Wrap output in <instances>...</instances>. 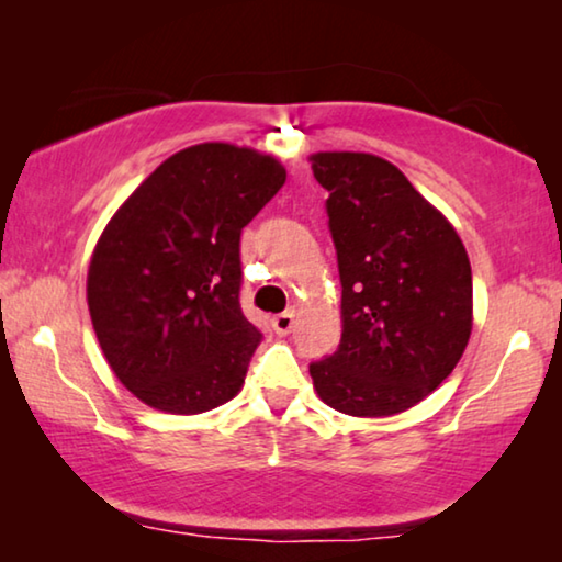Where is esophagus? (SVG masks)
Instances as JSON below:
<instances>
[{
  "label": "esophagus",
  "instance_id": "esophagus-1",
  "mask_svg": "<svg viewBox=\"0 0 562 562\" xmlns=\"http://www.w3.org/2000/svg\"><path fill=\"white\" fill-rule=\"evenodd\" d=\"M271 327L276 335H289L291 327H294V312H283V314H276L271 319Z\"/></svg>",
  "mask_w": 562,
  "mask_h": 562
}]
</instances>
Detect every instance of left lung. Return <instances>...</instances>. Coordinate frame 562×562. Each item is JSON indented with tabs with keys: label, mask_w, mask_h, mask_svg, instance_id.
<instances>
[{
	"label": "left lung",
	"mask_w": 562,
	"mask_h": 562,
	"mask_svg": "<svg viewBox=\"0 0 562 562\" xmlns=\"http://www.w3.org/2000/svg\"><path fill=\"white\" fill-rule=\"evenodd\" d=\"M342 283V337L310 366L322 402L391 417L452 373L473 327L471 260L456 227L394 164L314 153Z\"/></svg>",
	"instance_id": "left-lung-1"
}]
</instances>
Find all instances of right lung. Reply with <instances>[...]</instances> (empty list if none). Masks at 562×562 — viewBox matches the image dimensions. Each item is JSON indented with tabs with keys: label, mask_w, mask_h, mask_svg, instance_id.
<instances>
[{
	"label": "right lung",
	"mask_w": 562,
	"mask_h": 562,
	"mask_svg": "<svg viewBox=\"0 0 562 562\" xmlns=\"http://www.w3.org/2000/svg\"><path fill=\"white\" fill-rule=\"evenodd\" d=\"M286 181L271 156L202 143L114 212L87 276L97 340L153 409L202 414L243 389L260 342L240 310V233Z\"/></svg>",
	"instance_id": "obj_1"
}]
</instances>
